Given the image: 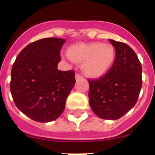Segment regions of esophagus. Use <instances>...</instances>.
Listing matches in <instances>:
<instances>
[{
  "label": "esophagus",
  "instance_id": "34e87169",
  "mask_svg": "<svg viewBox=\"0 0 155 155\" xmlns=\"http://www.w3.org/2000/svg\"><path fill=\"white\" fill-rule=\"evenodd\" d=\"M82 78H83V77H82L81 74H79L77 73L76 74H75V79H76L77 81H78V80H80V79H82Z\"/></svg>",
  "mask_w": 155,
  "mask_h": 155
}]
</instances>
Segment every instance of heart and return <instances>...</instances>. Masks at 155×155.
<instances>
[{
  "label": "heart",
  "mask_w": 155,
  "mask_h": 155,
  "mask_svg": "<svg viewBox=\"0 0 155 155\" xmlns=\"http://www.w3.org/2000/svg\"><path fill=\"white\" fill-rule=\"evenodd\" d=\"M68 55L72 61L81 63V70L86 76L97 78L104 76L112 68L116 53L113 45L94 42L71 45Z\"/></svg>",
  "instance_id": "b5f03b06"
}]
</instances>
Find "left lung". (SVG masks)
Returning a JSON list of instances; mask_svg holds the SVG:
<instances>
[{
	"label": "left lung",
	"instance_id": "1",
	"mask_svg": "<svg viewBox=\"0 0 155 155\" xmlns=\"http://www.w3.org/2000/svg\"><path fill=\"white\" fill-rule=\"evenodd\" d=\"M116 50L113 67L103 77L88 80L89 104L104 120H118L134 107L142 86V67L135 52L124 42L109 39Z\"/></svg>",
	"mask_w": 155,
	"mask_h": 155
}]
</instances>
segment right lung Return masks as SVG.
Returning a JSON list of instances; mask_svg holds the SVG:
<instances>
[{
  "mask_svg": "<svg viewBox=\"0 0 155 155\" xmlns=\"http://www.w3.org/2000/svg\"><path fill=\"white\" fill-rule=\"evenodd\" d=\"M65 39L46 38L31 42L20 52L12 66L10 89L15 104L34 121L57 120L73 88V70L57 69Z\"/></svg>",
  "mask_w": 155,
  "mask_h": 155,
  "instance_id": "1",
  "label": "right lung"
}]
</instances>
